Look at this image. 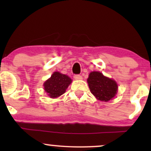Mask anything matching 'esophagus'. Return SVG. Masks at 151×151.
<instances>
[{
    "label": "esophagus",
    "mask_w": 151,
    "mask_h": 151,
    "mask_svg": "<svg viewBox=\"0 0 151 151\" xmlns=\"http://www.w3.org/2000/svg\"><path fill=\"white\" fill-rule=\"evenodd\" d=\"M74 78L76 79V80H80V79H82V77L79 74H76V75L74 76Z\"/></svg>",
    "instance_id": "esophagus-1"
}]
</instances>
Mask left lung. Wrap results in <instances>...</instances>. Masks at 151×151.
I'll return each mask as SVG.
<instances>
[{
    "instance_id": "8db88e82",
    "label": "left lung",
    "mask_w": 151,
    "mask_h": 151,
    "mask_svg": "<svg viewBox=\"0 0 151 151\" xmlns=\"http://www.w3.org/2000/svg\"><path fill=\"white\" fill-rule=\"evenodd\" d=\"M87 82L91 93L99 100L108 101L116 93V82L104 77L99 72H91L87 79Z\"/></svg>"
}]
</instances>
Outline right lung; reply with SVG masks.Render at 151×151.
<instances>
[{
    "label": "right lung",
    "mask_w": 151,
    "mask_h": 151,
    "mask_svg": "<svg viewBox=\"0 0 151 151\" xmlns=\"http://www.w3.org/2000/svg\"><path fill=\"white\" fill-rule=\"evenodd\" d=\"M71 82L72 79L68 76L55 72L51 77L45 82V91L51 98H57L65 92Z\"/></svg>",
    "instance_id": "obj_1"
}]
</instances>
